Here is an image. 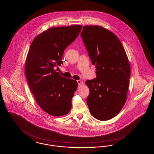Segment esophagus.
Returning <instances> with one entry per match:
<instances>
[{
    "instance_id": "obj_1",
    "label": "esophagus",
    "mask_w": 154,
    "mask_h": 154,
    "mask_svg": "<svg viewBox=\"0 0 154 154\" xmlns=\"http://www.w3.org/2000/svg\"><path fill=\"white\" fill-rule=\"evenodd\" d=\"M77 83H78V84H79V87H80V86L81 84V81H80V80L77 81Z\"/></svg>"
}]
</instances>
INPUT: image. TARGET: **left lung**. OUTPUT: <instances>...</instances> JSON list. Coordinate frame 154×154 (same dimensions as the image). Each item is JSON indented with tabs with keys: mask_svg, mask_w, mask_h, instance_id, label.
Here are the masks:
<instances>
[{
	"mask_svg": "<svg viewBox=\"0 0 154 154\" xmlns=\"http://www.w3.org/2000/svg\"><path fill=\"white\" fill-rule=\"evenodd\" d=\"M81 35L96 66V79L85 81L90 113L98 120H109L126 101L131 76L128 56L117 36L101 26L85 25Z\"/></svg>",
	"mask_w": 154,
	"mask_h": 154,
	"instance_id": "8db88e82",
	"label": "left lung"
}]
</instances>
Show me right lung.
Here are the masks:
<instances>
[{
  "instance_id": "add662e5",
  "label": "right lung",
  "mask_w": 154,
  "mask_h": 154,
  "mask_svg": "<svg viewBox=\"0 0 154 154\" xmlns=\"http://www.w3.org/2000/svg\"><path fill=\"white\" fill-rule=\"evenodd\" d=\"M82 27L50 28L36 37L30 47L25 62L26 80L38 106L52 116H63L71 110L77 82L62 77L54 67L63 63L64 50Z\"/></svg>"
}]
</instances>
